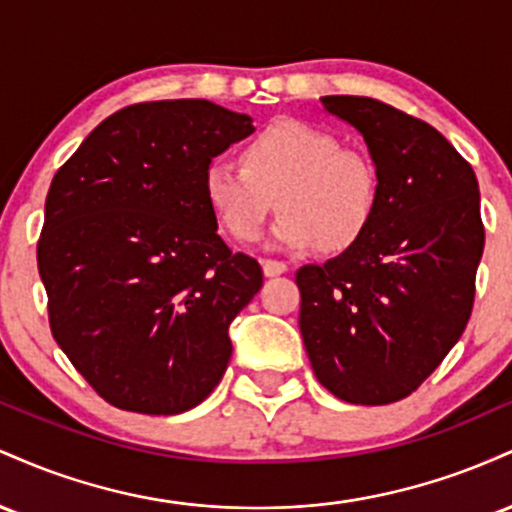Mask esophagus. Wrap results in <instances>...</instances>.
Segmentation results:
<instances>
[{"mask_svg":"<svg viewBox=\"0 0 512 512\" xmlns=\"http://www.w3.org/2000/svg\"><path fill=\"white\" fill-rule=\"evenodd\" d=\"M262 269H264V276H279L289 272L286 262H279V260H262Z\"/></svg>","mask_w":512,"mask_h":512,"instance_id":"obj_1","label":"esophagus"}]
</instances>
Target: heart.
I'll return each mask as SVG.
<instances>
[{
    "instance_id": "heart-1",
    "label": "heart",
    "mask_w": 512,
    "mask_h": 512,
    "mask_svg": "<svg viewBox=\"0 0 512 512\" xmlns=\"http://www.w3.org/2000/svg\"><path fill=\"white\" fill-rule=\"evenodd\" d=\"M239 166L226 156L204 170V197L228 236L260 238L274 204L281 248L342 252L368 231L380 199L378 170L342 139L301 120H276L240 149Z\"/></svg>"
}]
</instances>
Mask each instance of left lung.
Masks as SVG:
<instances>
[{
    "label": "left lung",
    "instance_id": "left-lung-1",
    "mask_svg": "<svg viewBox=\"0 0 512 512\" xmlns=\"http://www.w3.org/2000/svg\"><path fill=\"white\" fill-rule=\"evenodd\" d=\"M378 170L368 231L296 272L303 344L322 385L349 404L416 390L462 337L484 252L479 182L438 129L363 96H322Z\"/></svg>",
    "mask_w": 512,
    "mask_h": 512
}]
</instances>
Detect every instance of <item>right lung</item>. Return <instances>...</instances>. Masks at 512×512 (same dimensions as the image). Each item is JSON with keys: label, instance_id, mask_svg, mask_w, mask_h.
Returning a JSON list of instances; mask_svg holds the SVG:
<instances>
[{"label": "right lung", "instance_id": "obj_1", "mask_svg": "<svg viewBox=\"0 0 512 512\" xmlns=\"http://www.w3.org/2000/svg\"><path fill=\"white\" fill-rule=\"evenodd\" d=\"M252 132V117L202 98L137 103L52 178L38 240L50 330L117 409L182 414L226 373L228 327L262 267L216 233L204 170Z\"/></svg>", "mask_w": 512, "mask_h": 512}]
</instances>
